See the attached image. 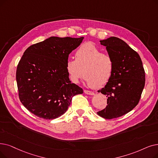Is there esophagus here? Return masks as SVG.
<instances>
[{
  "instance_id": "34e87169",
  "label": "esophagus",
  "mask_w": 158,
  "mask_h": 158,
  "mask_svg": "<svg viewBox=\"0 0 158 158\" xmlns=\"http://www.w3.org/2000/svg\"><path fill=\"white\" fill-rule=\"evenodd\" d=\"M84 92L85 94H87V95H94V93L92 91H89V90H84Z\"/></svg>"
}]
</instances>
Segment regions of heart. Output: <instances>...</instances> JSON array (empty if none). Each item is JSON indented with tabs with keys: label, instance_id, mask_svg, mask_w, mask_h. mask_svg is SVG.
<instances>
[{
	"label": "heart",
	"instance_id": "heart-1",
	"mask_svg": "<svg viewBox=\"0 0 158 158\" xmlns=\"http://www.w3.org/2000/svg\"><path fill=\"white\" fill-rule=\"evenodd\" d=\"M114 68L111 56L102 53L94 43L88 42L81 45L75 53V59H68L66 69L74 83L85 75L88 85L99 88L106 85L111 78Z\"/></svg>",
	"mask_w": 158,
	"mask_h": 158
}]
</instances>
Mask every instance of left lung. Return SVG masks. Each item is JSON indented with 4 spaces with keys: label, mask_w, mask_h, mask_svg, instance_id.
<instances>
[{
    "label": "left lung",
    "mask_w": 158,
    "mask_h": 158,
    "mask_svg": "<svg viewBox=\"0 0 158 158\" xmlns=\"http://www.w3.org/2000/svg\"><path fill=\"white\" fill-rule=\"evenodd\" d=\"M114 60L111 78L98 92L106 95L107 105L97 112L107 119L127 114L138 104L145 83V73L139 54L124 40L111 37L100 40Z\"/></svg>",
    "instance_id": "8db88e82"
}]
</instances>
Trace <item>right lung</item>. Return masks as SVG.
Listing matches in <instances>:
<instances>
[{"instance_id": "obj_1", "label": "right lung", "mask_w": 158, "mask_h": 158, "mask_svg": "<svg viewBox=\"0 0 158 158\" xmlns=\"http://www.w3.org/2000/svg\"><path fill=\"white\" fill-rule=\"evenodd\" d=\"M84 37H50L28 47L17 66L20 101L40 118L53 119L64 114L74 95L83 89L70 81L66 69L69 54Z\"/></svg>"}]
</instances>
